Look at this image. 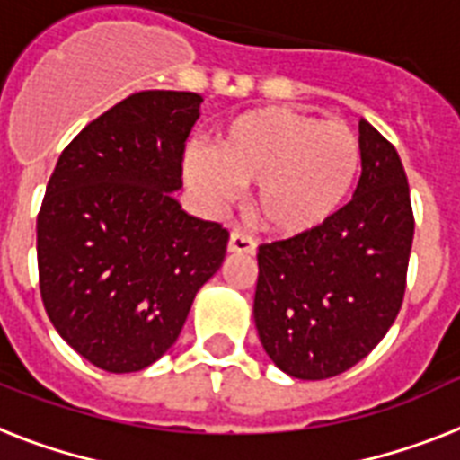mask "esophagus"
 <instances>
[{
  "mask_svg": "<svg viewBox=\"0 0 460 460\" xmlns=\"http://www.w3.org/2000/svg\"><path fill=\"white\" fill-rule=\"evenodd\" d=\"M257 250V243L248 236V234H243V231H234L229 236V252L234 255H252Z\"/></svg>",
  "mask_w": 460,
  "mask_h": 460,
  "instance_id": "1",
  "label": "esophagus"
}]
</instances>
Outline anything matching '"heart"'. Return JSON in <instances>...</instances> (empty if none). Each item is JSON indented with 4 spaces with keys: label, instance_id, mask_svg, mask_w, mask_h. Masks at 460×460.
Listing matches in <instances>:
<instances>
[{
    "label": "heart",
    "instance_id": "1",
    "mask_svg": "<svg viewBox=\"0 0 460 460\" xmlns=\"http://www.w3.org/2000/svg\"><path fill=\"white\" fill-rule=\"evenodd\" d=\"M212 153H186L189 181L212 203L231 200L236 186H257V219L286 238L326 226L361 174V141L352 127L283 106L226 122Z\"/></svg>",
    "mask_w": 460,
    "mask_h": 460
}]
</instances>
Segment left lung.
I'll use <instances>...</instances> for the list:
<instances>
[{
	"instance_id": "obj_1",
	"label": "left lung",
	"mask_w": 460,
	"mask_h": 460,
	"mask_svg": "<svg viewBox=\"0 0 460 460\" xmlns=\"http://www.w3.org/2000/svg\"><path fill=\"white\" fill-rule=\"evenodd\" d=\"M361 177L326 226L260 245L255 326L264 352L300 380L359 364L397 319L413 243L409 181L394 146L359 122Z\"/></svg>"
}]
</instances>
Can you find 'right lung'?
Returning <instances> with one entry per match:
<instances>
[{
  "mask_svg": "<svg viewBox=\"0 0 460 460\" xmlns=\"http://www.w3.org/2000/svg\"><path fill=\"white\" fill-rule=\"evenodd\" d=\"M200 103L193 92L127 96L66 146L49 179L37 215L44 309L108 373L158 361L224 262L229 231L174 198Z\"/></svg>",
  "mask_w": 460,
  "mask_h": 460,
  "instance_id": "obj_1",
  "label": "right lung"
}]
</instances>
